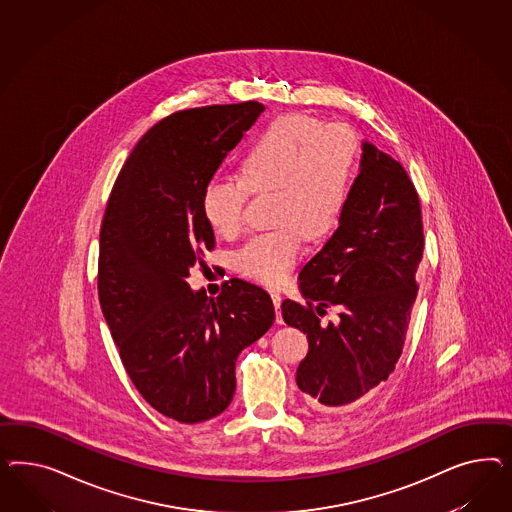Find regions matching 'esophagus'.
<instances>
[{"label": "esophagus", "instance_id": "34e87169", "mask_svg": "<svg viewBox=\"0 0 512 512\" xmlns=\"http://www.w3.org/2000/svg\"><path fill=\"white\" fill-rule=\"evenodd\" d=\"M270 296H272L274 308H276V313H278V323H281V313H279V308H281V300H283V296L279 295L278 291H272Z\"/></svg>", "mask_w": 512, "mask_h": 512}]
</instances>
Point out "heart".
I'll return each mask as SVG.
<instances>
[{
  "label": "heart",
  "mask_w": 512,
  "mask_h": 512,
  "mask_svg": "<svg viewBox=\"0 0 512 512\" xmlns=\"http://www.w3.org/2000/svg\"><path fill=\"white\" fill-rule=\"evenodd\" d=\"M357 135L308 114H283L264 125L240 159V178H216L202 191V214L216 233L246 225L251 193H274L272 225L234 253V268L278 285L295 266L306 234L325 238L340 223L357 167Z\"/></svg>",
  "instance_id": "heart-1"
}]
</instances>
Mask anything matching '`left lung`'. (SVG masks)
I'll return each mask as SVG.
<instances>
[{"label":"left lung","mask_w":512,"mask_h":512,"mask_svg":"<svg viewBox=\"0 0 512 512\" xmlns=\"http://www.w3.org/2000/svg\"><path fill=\"white\" fill-rule=\"evenodd\" d=\"M424 233L417 189L402 165L362 142V159L338 229L300 270L304 304L283 300L289 326L308 334L296 385L313 407L334 411L387 381L402 355ZM338 305L336 324L320 323Z\"/></svg>","instance_id":"1"}]
</instances>
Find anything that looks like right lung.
<instances>
[{
    "instance_id": "add662e5",
    "label": "right lung",
    "mask_w": 512,
    "mask_h": 512,
    "mask_svg": "<svg viewBox=\"0 0 512 512\" xmlns=\"http://www.w3.org/2000/svg\"><path fill=\"white\" fill-rule=\"evenodd\" d=\"M264 107L180 110L127 157L101 225L97 291L125 372L169 419L195 424L233 400L236 358L272 326L270 295L244 279L210 298L187 278L216 246L202 191Z\"/></svg>"
}]
</instances>
